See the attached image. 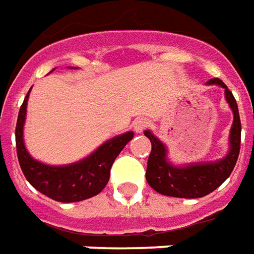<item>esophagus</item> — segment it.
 Masks as SVG:
<instances>
[{
	"mask_svg": "<svg viewBox=\"0 0 254 254\" xmlns=\"http://www.w3.org/2000/svg\"><path fill=\"white\" fill-rule=\"evenodd\" d=\"M148 125H150V122L147 121L145 118H137L136 121L133 122V129H134L136 133H141L148 127Z\"/></svg>",
	"mask_w": 254,
	"mask_h": 254,
	"instance_id": "34e87169",
	"label": "esophagus"
}]
</instances>
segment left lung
<instances>
[{
  "label": "left lung",
  "mask_w": 254,
  "mask_h": 254,
  "mask_svg": "<svg viewBox=\"0 0 254 254\" xmlns=\"http://www.w3.org/2000/svg\"><path fill=\"white\" fill-rule=\"evenodd\" d=\"M207 84H216L226 89V99L232 113L231 133L230 144L231 150L224 159L209 164H195L184 168H177L166 161V148L151 132L145 130L144 134L151 141V152L148 155L145 179L157 192L176 198H201L210 194L212 191L220 187L230 177L234 166L238 159L241 150V120H239L238 104L227 85L214 78Z\"/></svg>",
  "instance_id": "left-lung-1"
}]
</instances>
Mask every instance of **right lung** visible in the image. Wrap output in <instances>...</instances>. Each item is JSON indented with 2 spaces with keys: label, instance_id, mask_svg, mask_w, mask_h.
Masks as SVG:
<instances>
[{
  "label": "right lung",
  "instance_id": "add662e5",
  "mask_svg": "<svg viewBox=\"0 0 254 254\" xmlns=\"http://www.w3.org/2000/svg\"><path fill=\"white\" fill-rule=\"evenodd\" d=\"M28 93L20 106L15 130L17 159L27 182L41 194L58 202H79L102 192L109 183L113 162L122 148L133 139V132H127L109 140L92 155L77 164L67 166L41 164L28 155L23 143V125Z\"/></svg>",
  "mask_w": 254,
  "mask_h": 254
}]
</instances>
